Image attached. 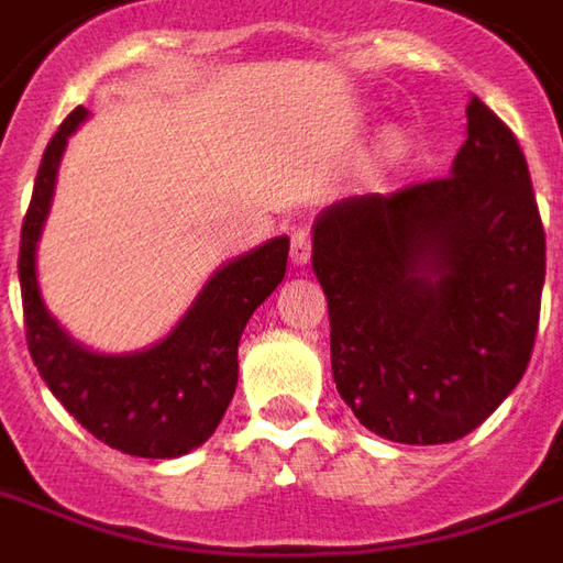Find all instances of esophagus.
<instances>
[{"instance_id": "1", "label": "esophagus", "mask_w": 563, "mask_h": 563, "mask_svg": "<svg viewBox=\"0 0 563 563\" xmlns=\"http://www.w3.org/2000/svg\"><path fill=\"white\" fill-rule=\"evenodd\" d=\"M310 250H313V243H310V234L305 228H298L292 234V265H308L310 258Z\"/></svg>"}]
</instances>
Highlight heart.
Returning <instances> with one entry per match:
<instances>
[{
  "label": "heart",
  "instance_id": "1",
  "mask_svg": "<svg viewBox=\"0 0 563 563\" xmlns=\"http://www.w3.org/2000/svg\"><path fill=\"white\" fill-rule=\"evenodd\" d=\"M387 148H390L393 155H396V152H402V143H399L396 136H390V140H387Z\"/></svg>",
  "mask_w": 563,
  "mask_h": 563
}]
</instances>
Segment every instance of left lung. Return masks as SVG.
<instances>
[{"instance_id": "8db88e82", "label": "left lung", "mask_w": 563, "mask_h": 563, "mask_svg": "<svg viewBox=\"0 0 563 563\" xmlns=\"http://www.w3.org/2000/svg\"><path fill=\"white\" fill-rule=\"evenodd\" d=\"M448 176L332 203L313 225L332 375L377 435L442 445L515 390L533 353L545 228L515 133L478 97Z\"/></svg>"}]
</instances>
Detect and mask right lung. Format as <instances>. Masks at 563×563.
<instances>
[{"label":"right lung","mask_w":563,"mask_h":563,"mask_svg":"<svg viewBox=\"0 0 563 563\" xmlns=\"http://www.w3.org/2000/svg\"><path fill=\"white\" fill-rule=\"evenodd\" d=\"M85 109L63 121L42 155L21 228V298L26 347L48 390L100 442L133 457H179L203 445L238 387V344L253 310L286 277L289 238H274L216 271L183 322L161 344L100 356L63 332L42 305L35 243L48 216L57 167Z\"/></svg>","instance_id":"obj_1"}]
</instances>
